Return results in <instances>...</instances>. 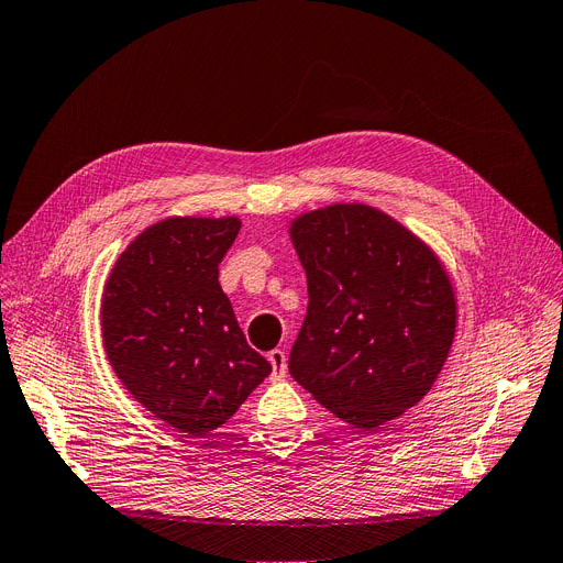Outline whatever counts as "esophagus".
<instances>
[{
  "instance_id": "34e87169",
  "label": "esophagus",
  "mask_w": 563,
  "mask_h": 563,
  "mask_svg": "<svg viewBox=\"0 0 563 563\" xmlns=\"http://www.w3.org/2000/svg\"><path fill=\"white\" fill-rule=\"evenodd\" d=\"M267 362L273 364V380H282L284 376H286V371H288V366H286V353L284 351H271L267 353Z\"/></svg>"
}]
</instances>
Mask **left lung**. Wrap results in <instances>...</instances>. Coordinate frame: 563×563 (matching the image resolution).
Returning <instances> with one entry per match:
<instances>
[{
    "label": "left lung",
    "mask_w": 563,
    "mask_h": 563,
    "mask_svg": "<svg viewBox=\"0 0 563 563\" xmlns=\"http://www.w3.org/2000/svg\"><path fill=\"white\" fill-rule=\"evenodd\" d=\"M309 307L288 371L323 408L378 428L431 391L459 300L433 247L368 203H332L288 227Z\"/></svg>",
    "instance_id": "8db88e82"
}]
</instances>
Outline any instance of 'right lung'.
<instances>
[{
    "mask_svg": "<svg viewBox=\"0 0 563 563\" xmlns=\"http://www.w3.org/2000/svg\"><path fill=\"white\" fill-rule=\"evenodd\" d=\"M238 231L235 216L159 220L130 240L102 288L100 332L117 378L192 438L231 419L273 371L218 282Z\"/></svg>",
    "mask_w": 563,
    "mask_h": 563,
    "instance_id": "obj_1",
    "label": "right lung"
}]
</instances>
